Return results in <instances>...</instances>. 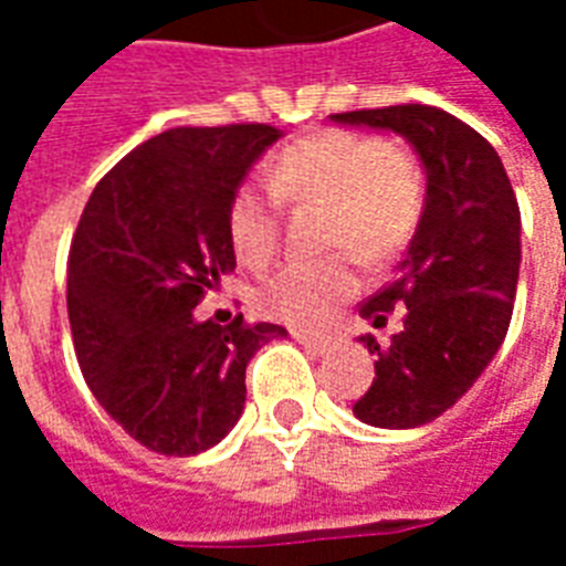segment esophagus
<instances>
[{
	"label": "esophagus",
	"mask_w": 566,
	"mask_h": 566,
	"mask_svg": "<svg viewBox=\"0 0 566 566\" xmlns=\"http://www.w3.org/2000/svg\"><path fill=\"white\" fill-rule=\"evenodd\" d=\"M291 335L296 337V340H300V344L314 355H323V353H328V349H332V337H326V335H311V332H300V328H293Z\"/></svg>",
	"instance_id": "esophagus-1"
}]
</instances>
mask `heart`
I'll use <instances>...</instances> for the list:
<instances>
[{"label":"heart","instance_id":"heart-1","mask_svg":"<svg viewBox=\"0 0 566 566\" xmlns=\"http://www.w3.org/2000/svg\"><path fill=\"white\" fill-rule=\"evenodd\" d=\"M266 181L280 202L326 205L328 247L353 249L364 264L394 258L417 231L426 205V179L408 146L344 128L284 146L270 164ZM274 200L252 185L238 188L229 199L226 231L231 249L252 270L270 266L279 252ZM355 284L358 275L349 255L287 264L258 291V308L287 326L317 328L328 323Z\"/></svg>","mask_w":566,"mask_h":566}]
</instances>
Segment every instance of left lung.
Instances as JSON below:
<instances>
[{
    "label": "left lung",
    "mask_w": 566,
    "mask_h": 566,
    "mask_svg": "<svg viewBox=\"0 0 566 566\" xmlns=\"http://www.w3.org/2000/svg\"><path fill=\"white\" fill-rule=\"evenodd\" d=\"M340 126L396 132L426 167V205L408 255L361 305L385 326L402 311V332L378 346L376 378L355 417L378 429L438 420L473 387L509 335L520 275V208L500 155L475 128L431 105L332 114Z\"/></svg>",
    "instance_id": "obj_1"
}]
</instances>
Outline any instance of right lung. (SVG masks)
<instances>
[{"instance_id": "obj_1", "label": "right lung", "mask_w": 566, "mask_h": 566, "mask_svg": "<svg viewBox=\"0 0 566 566\" xmlns=\"http://www.w3.org/2000/svg\"><path fill=\"white\" fill-rule=\"evenodd\" d=\"M282 137L264 123L170 128L93 188L70 247L66 314L99 405L161 455H199L243 413L247 364L282 326L196 319L234 270L231 193Z\"/></svg>"}]
</instances>
